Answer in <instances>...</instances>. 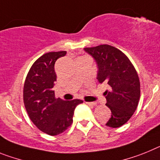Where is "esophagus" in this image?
<instances>
[{"label":"esophagus","instance_id":"34e87169","mask_svg":"<svg viewBox=\"0 0 160 160\" xmlns=\"http://www.w3.org/2000/svg\"><path fill=\"white\" fill-rule=\"evenodd\" d=\"M85 103L88 105H92V106H95L97 105V102H85Z\"/></svg>","mask_w":160,"mask_h":160}]
</instances>
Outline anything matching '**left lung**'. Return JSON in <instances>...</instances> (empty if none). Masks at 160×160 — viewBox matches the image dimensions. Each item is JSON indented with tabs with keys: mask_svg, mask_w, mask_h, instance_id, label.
<instances>
[{
	"mask_svg": "<svg viewBox=\"0 0 160 160\" xmlns=\"http://www.w3.org/2000/svg\"><path fill=\"white\" fill-rule=\"evenodd\" d=\"M98 68L97 80L109 85L105 92L106 105L112 112L105 126L117 128L128 122L137 109L140 98L138 73L128 57L110 45L85 47Z\"/></svg>",
	"mask_w": 160,
	"mask_h": 160,
	"instance_id": "8db88e82",
	"label": "left lung"
}]
</instances>
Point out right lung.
<instances>
[{
  "label": "right lung",
  "instance_id": "1",
  "mask_svg": "<svg viewBox=\"0 0 160 160\" xmlns=\"http://www.w3.org/2000/svg\"><path fill=\"white\" fill-rule=\"evenodd\" d=\"M67 51L48 52L33 63L25 80L23 101L30 120L41 131L51 136L64 132L72 124L74 110L83 101L55 98V63Z\"/></svg>",
  "mask_w": 160,
  "mask_h": 160
}]
</instances>
